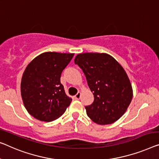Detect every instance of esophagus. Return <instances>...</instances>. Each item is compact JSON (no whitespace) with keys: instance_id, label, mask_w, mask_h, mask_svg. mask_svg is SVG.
<instances>
[{"instance_id":"obj_1","label":"esophagus","mask_w":159,"mask_h":159,"mask_svg":"<svg viewBox=\"0 0 159 159\" xmlns=\"http://www.w3.org/2000/svg\"><path fill=\"white\" fill-rule=\"evenodd\" d=\"M80 96H81V93H80V92H79V93H78L75 96V98H76V99H78V100H79V99H80Z\"/></svg>"}]
</instances>
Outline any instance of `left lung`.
<instances>
[{"label": "left lung", "instance_id": "1", "mask_svg": "<svg viewBox=\"0 0 159 159\" xmlns=\"http://www.w3.org/2000/svg\"><path fill=\"white\" fill-rule=\"evenodd\" d=\"M74 61L84 71L94 96L93 103L86 106L88 116L99 125L116 121L133 98L131 84L124 68L105 53H79Z\"/></svg>", "mask_w": 159, "mask_h": 159}]
</instances>
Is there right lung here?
Here are the masks:
<instances>
[{"instance_id": "obj_1", "label": "right lung", "mask_w": 159, "mask_h": 159, "mask_svg": "<svg viewBox=\"0 0 159 159\" xmlns=\"http://www.w3.org/2000/svg\"><path fill=\"white\" fill-rule=\"evenodd\" d=\"M74 53L45 52L30 61L20 83L21 97L29 114L41 121L61 117L72 98L65 93L61 75Z\"/></svg>"}]
</instances>
